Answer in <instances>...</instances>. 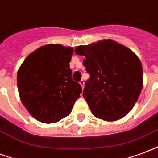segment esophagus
<instances>
[{
	"mask_svg": "<svg viewBox=\"0 0 158 158\" xmlns=\"http://www.w3.org/2000/svg\"><path fill=\"white\" fill-rule=\"evenodd\" d=\"M79 83H80V85H81V86L82 89H83L84 88V84H85V81H84L83 80H81L80 81V82H79Z\"/></svg>",
	"mask_w": 158,
	"mask_h": 158,
	"instance_id": "34e87169",
	"label": "esophagus"
}]
</instances>
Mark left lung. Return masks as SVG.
Returning a JSON list of instances; mask_svg holds the SVG:
<instances>
[{"instance_id": "left-lung-1", "label": "left lung", "mask_w": 158, "mask_h": 158, "mask_svg": "<svg viewBox=\"0 0 158 158\" xmlns=\"http://www.w3.org/2000/svg\"><path fill=\"white\" fill-rule=\"evenodd\" d=\"M75 53L86 57L83 66L91 77L86 81L83 97L93 116L112 122L128 114L143 84L137 56L112 40L78 46Z\"/></svg>"}]
</instances>
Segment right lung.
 Segmentation results:
<instances>
[{
	"mask_svg": "<svg viewBox=\"0 0 158 158\" xmlns=\"http://www.w3.org/2000/svg\"><path fill=\"white\" fill-rule=\"evenodd\" d=\"M74 50L47 44L31 53L19 67L17 87L29 113L43 123L61 121L72 112L81 86L72 80L70 61Z\"/></svg>",
	"mask_w": 158,
	"mask_h": 158,
	"instance_id": "obj_1",
	"label": "right lung"
}]
</instances>
